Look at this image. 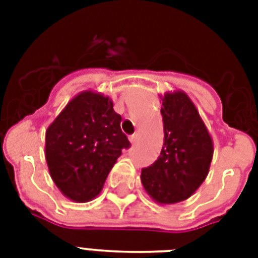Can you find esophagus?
Wrapping results in <instances>:
<instances>
[{"label":"esophagus","mask_w":258,"mask_h":258,"mask_svg":"<svg viewBox=\"0 0 258 258\" xmlns=\"http://www.w3.org/2000/svg\"><path fill=\"white\" fill-rule=\"evenodd\" d=\"M137 141H138V134H133V135L130 137V142H131V143H135Z\"/></svg>","instance_id":"1"}]
</instances>
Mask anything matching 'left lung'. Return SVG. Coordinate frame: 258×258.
I'll list each match as a JSON object with an SVG mask.
<instances>
[{"label": "left lung", "instance_id": "1", "mask_svg": "<svg viewBox=\"0 0 258 258\" xmlns=\"http://www.w3.org/2000/svg\"><path fill=\"white\" fill-rule=\"evenodd\" d=\"M161 99L165 142L157 161L142 170L141 180L157 204L172 205L190 198L206 179L214 149L187 93L166 92Z\"/></svg>", "mask_w": 258, "mask_h": 258}]
</instances>
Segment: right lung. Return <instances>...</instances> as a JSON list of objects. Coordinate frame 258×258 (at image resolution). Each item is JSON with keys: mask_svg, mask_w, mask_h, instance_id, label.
Instances as JSON below:
<instances>
[{"mask_svg": "<svg viewBox=\"0 0 258 258\" xmlns=\"http://www.w3.org/2000/svg\"><path fill=\"white\" fill-rule=\"evenodd\" d=\"M121 116L108 96L83 91L68 101L45 133V159L60 191L88 202L103 190L108 172L128 149Z\"/></svg>", "mask_w": 258, "mask_h": 258, "instance_id": "1", "label": "right lung"}]
</instances>
